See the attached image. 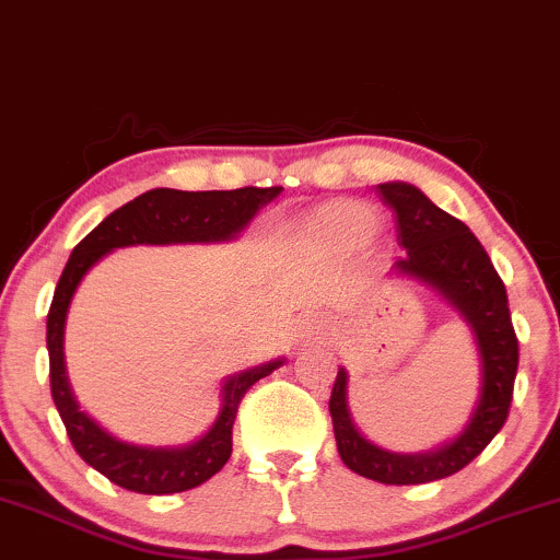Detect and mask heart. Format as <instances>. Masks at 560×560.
I'll use <instances>...</instances> for the list:
<instances>
[{"label":"heart","mask_w":560,"mask_h":560,"mask_svg":"<svg viewBox=\"0 0 560 560\" xmlns=\"http://www.w3.org/2000/svg\"><path fill=\"white\" fill-rule=\"evenodd\" d=\"M378 226V215L374 208L361 202H337L324 208L311 221L313 234L329 236V240L355 242L371 236Z\"/></svg>","instance_id":"b5f03b06"}]
</instances>
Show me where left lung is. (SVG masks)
<instances>
[{"label":"left lung","mask_w":560,"mask_h":560,"mask_svg":"<svg viewBox=\"0 0 560 560\" xmlns=\"http://www.w3.org/2000/svg\"><path fill=\"white\" fill-rule=\"evenodd\" d=\"M378 197L395 210L397 242L405 247L392 271L436 289L471 326L481 358V392L466 429L432 453H389L358 432L347 410V374L339 369L329 413L339 458L347 468L382 485H423L458 474L503 429L513 400L518 369V339L508 311L505 284L490 255L458 218L416 186L392 182L376 186Z\"/></svg>","instance_id":"obj_1"}]
</instances>
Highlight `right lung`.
I'll use <instances>...</instances> for the list:
<instances>
[{"label": "right lung", "instance_id": "1", "mask_svg": "<svg viewBox=\"0 0 560 560\" xmlns=\"http://www.w3.org/2000/svg\"><path fill=\"white\" fill-rule=\"evenodd\" d=\"M281 195V186H244L231 191H178L150 189L105 221L75 244L57 281L52 305L47 316L49 384L66 432L75 453L96 468L102 477L118 487L141 494H173L199 487L221 471L231 458V432L242 397L255 382L273 374L284 361H273L258 369L242 371L226 378L221 389V410L210 432L186 447H141L120 442L100 427L75 402L66 374V318L70 300L89 268L115 247L128 244H176V242H229L253 221L262 205Z\"/></svg>", "mask_w": 560, "mask_h": 560}]
</instances>
